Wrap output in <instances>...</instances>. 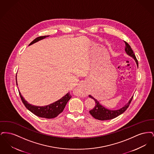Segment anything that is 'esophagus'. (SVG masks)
Masks as SVG:
<instances>
[{"mask_svg": "<svg viewBox=\"0 0 154 154\" xmlns=\"http://www.w3.org/2000/svg\"><path fill=\"white\" fill-rule=\"evenodd\" d=\"M82 88V87L80 85H79V86L76 88V89H79V90H81Z\"/></svg>", "mask_w": 154, "mask_h": 154, "instance_id": "1", "label": "esophagus"}]
</instances>
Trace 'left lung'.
Wrapping results in <instances>:
<instances>
[{
    "label": "left lung",
    "instance_id": "obj_1",
    "mask_svg": "<svg viewBox=\"0 0 154 154\" xmlns=\"http://www.w3.org/2000/svg\"><path fill=\"white\" fill-rule=\"evenodd\" d=\"M125 51L128 55H129V57H132V58L134 59V60L136 63V65L138 67V61L136 58V56L133 51L131 46L126 42H125ZM89 96L95 100L96 104L94 108L92 110L89 111V113L93 117L95 118L96 119L101 120V121L110 120V119L116 118L118 116H119V115L122 114L123 112H124L126 109L128 108V107L129 106V104L131 102L133 97V96H132V97L129 100L128 103H126L124 107H122L120 109L112 110L105 108L99 102V101L97 100H96L93 96H92L91 95H89Z\"/></svg>",
    "mask_w": 154,
    "mask_h": 154
}]
</instances>
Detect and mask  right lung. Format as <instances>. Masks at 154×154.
<instances>
[{"mask_svg":"<svg viewBox=\"0 0 154 154\" xmlns=\"http://www.w3.org/2000/svg\"><path fill=\"white\" fill-rule=\"evenodd\" d=\"M48 36H50L38 37L34 40H33L29 45L34 44L37 42L42 39H44L45 38ZM16 81H17L16 82L17 85H18L17 77H16ZM18 91H19V94L21 97V99L22 100V102L28 110H29L30 112H32L33 114H34L35 115H36L39 117L45 118L48 119L54 118L57 117L60 113H61L63 111V110L66 106L67 103L68 102V101L72 97V96L70 94V92H68L65 95L63 96L62 98H60V99H59L58 100L55 102L48 104L47 106H38L32 105L28 102L26 100H25L19 90Z\"/></svg>","mask_w":154,"mask_h":154,"instance_id":"1","label":"right lung"}]
</instances>
